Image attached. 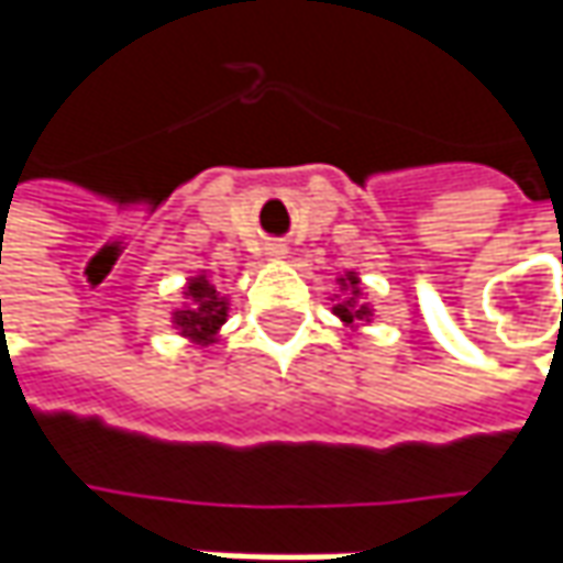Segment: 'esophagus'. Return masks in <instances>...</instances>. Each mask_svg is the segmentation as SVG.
<instances>
[{"label": "esophagus", "mask_w": 563, "mask_h": 563, "mask_svg": "<svg viewBox=\"0 0 563 563\" xmlns=\"http://www.w3.org/2000/svg\"><path fill=\"white\" fill-rule=\"evenodd\" d=\"M266 253H269V256H275V260H282V256L288 253V247H285L282 241H272L269 247H266Z\"/></svg>", "instance_id": "34e87169"}]
</instances>
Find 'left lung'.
<instances>
[{
	"instance_id": "left-lung-1",
	"label": "left lung",
	"mask_w": 563,
	"mask_h": 563,
	"mask_svg": "<svg viewBox=\"0 0 563 563\" xmlns=\"http://www.w3.org/2000/svg\"><path fill=\"white\" fill-rule=\"evenodd\" d=\"M338 285H341V291H347L351 297H344L341 303H335L332 307V313L344 322V325H360V322H369V316H373V310H369V303H360V278L357 272H347L344 278H338Z\"/></svg>"
}]
</instances>
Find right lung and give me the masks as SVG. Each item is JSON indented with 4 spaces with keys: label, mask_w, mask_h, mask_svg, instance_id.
<instances>
[{
    "label": "right lung",
    "mask_w": 563,
    "mask_h": 563,
    "mask_svg": "<svg viewBox=\"0 0 563 563\" xmlns=\"http://www.w3.org/2000/svg\"><path fill=\"white\" fill-rule=\"evenodd\" d=\"M187 303L181 310L172 313V325L178 329V335L190 338L194 344H212L219 329L228 319V300L219 297L216 285L206 275H194L187 278L185 288Z\"/></svg>",
    "instance_id": "add662e5"
}]
</instances>
